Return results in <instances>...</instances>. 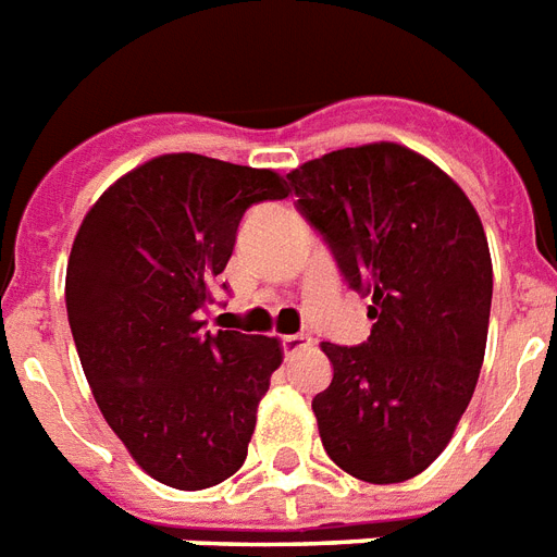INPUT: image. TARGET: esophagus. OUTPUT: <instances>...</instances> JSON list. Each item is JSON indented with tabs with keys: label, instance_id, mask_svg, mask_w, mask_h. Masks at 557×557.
Listing matches in <instances>:
<instances>
[{
	"label": "esophagus",
	"instance_id": "34e87169",
	"mask_svg": "<svg viewBox=\"0 0 557 557\" xmlns=\"http://www.w3.org/2000/svg\"><path fill=\"white\" fill-rule=\"evenodd\" d=\"M280 344H283V352H286V356H292V352H297V349L309 347V338H306V335H283V338H280Z\"/></svg>",
	"mask_w": 557,
	"mask_h": 557
}]
</instances>
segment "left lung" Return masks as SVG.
I'll return each instance as SVG.
<instances>
[{"instance_id": "1", "label": "left lung", "mask_w": 557, "mask_h": 557, "mask_svg": "<svg viewBox=\"0 0 557 557\" xmlns=\"http://www.w3.org/2000/svg\"><path fill=\"white\" fill-rule=\"evenodd\" d=\"M288 182L375 321L361 347L321 344L323 448L364 483H405L445 450L480 379L494 286L483 222L448 173L401 144L326 152Z\"/></svg>"}]
</instances>
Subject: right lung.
I'll return each mask as SVG.
<instances>
[{"label": "right lung", "mask_w": 557, "mask_h": 557, "mask_svg": "<svg viewBox=\"0 0 557 557\" xmlns=\"http://www.w3.org/2000/svg\"><path fill=\"white\" fill-rule=\"evenodd\" d=\"M286 196L274 170L170 152L117 178L74 236V347L103 419L159 483L199 492L243 468L283 347L205 332L201 309L245 210Z\"/></svg>", "instance_id": "obj_1"}]
</instances>
